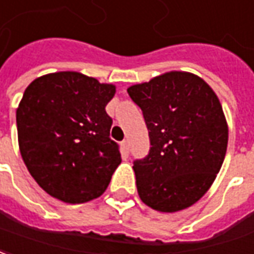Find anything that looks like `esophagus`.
<instances>
[{
	"label": "esophagus",
	"mask_w": 254,
	"mask_h": 254,
	"mask_svg": "<svg viewBox=\"0 0 254 254\" xmlns=\"http://www.w3.org/2000/svg\"><path fill=\"white\" fill-rule=\"evenodd\" d=\"M122 147H123L124 153L130 152V143H128V141H127V139H124V141L122 142Z\"/></svg>",
	"instance_id": "esophagus-1"
}]
</instances>
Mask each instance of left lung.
I'll use <instances>...</instances> for the list:
<instances>
[{
  "label": "left lung",
  "instance_id": "1",
  "mask_svg": "<svg viewBox=\"0 0 254 254\" xmlns=\"http://www.w3.org/2000/svg\"><path fill=\"white\" fill-rule=\"evenodd\" d=\"M141 108L150 149L134 161L141 199L160 212L195 204L213 183L226 156L228 127L209 84L172 71L127 89Z\"/></svg>",
  "mask_w": 254,
  "mask_h": 254
}]
</instances>
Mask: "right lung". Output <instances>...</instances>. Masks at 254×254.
Masks as SVG:
<instances>
[{
  "label": "right lung",
  "mask_w": 254,
  "mask_h": 254,
  "mask_svg": "<svg viewBox=\"0 0 254 254\" xmlns=\"http://www.w3.org/2000/svg\"><path fill=\"white\" fill-rule=\"evenodd\" d=\"M116 87L65 71L37 78L16 111L21 157L52 197L82 204L100 197L122 163L105 111Z\"/></svg>",
  "instance_id": "right-lung-1"
}]
</instances>
